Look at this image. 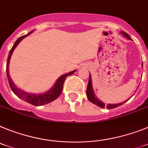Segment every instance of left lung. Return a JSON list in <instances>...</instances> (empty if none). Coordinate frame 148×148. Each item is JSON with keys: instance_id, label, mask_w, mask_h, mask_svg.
<instances>
[{"instance_id": "left-lung-1", "label": "left lung", "mask_w": 148, "mask_h": 148, "mask_svg": "<svg viewBox=\"0 0 148 148\" xmlns=\"http://www.w3.org/2000/svg\"><path fill=\"white\" fill-rule=\"evenodd\" d=\"M121 33H122V34L124 35V36L127 37L128 39H131V38L129 36V35H128L127 33H125V32L121 31ZM89 75H90L89 79H88V86H87V89H86V96H87V98L88 99V101H89L90 102H92V103H94V104L97 105V106H100V107L101 108H104L105 106H106V109H108V110H111V109H114V108H116L119 106H121L122 104H124V103L127 102V101L130 99L129 98L128 100L124 101V102L120 103H117V104H110V103H109V104H107V106H105L104 103H103L101 100H99V99L96 97L95 95L94 90L93 88H92V78H91V74H90V73H89Z\"/></svg>"}]
</instances>
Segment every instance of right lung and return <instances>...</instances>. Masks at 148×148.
<instances>
[{
	"instance_id": "right-lung-1",
	"label": "right lung",
	"mask_w": 148,
	"mask_h": 148,
	"mask_svg": "<svg viewBox=\"0 0 148 148\" xmlns=\"http://www.w3.org/2000/svg\"><path fill=\"white\" fill-rule=\"evenodd\" d=\"M32 32L33 31L29 32V33H28V34H27V35L19 37L17 40H16V42H15V44L13 45V46H12V47L11 48V50H10L8 58H7V62H6V75H7V78H8L9 84H10V88H11V89H12V91L14 92L15 95H16L19 98L22 99L23 101H26L27 103H30V104L32 105H34V106H38L47 104V103H49L52 102V101H53L54 100H56V99L61 95L62 88H63V83L64 81H65V78H66L68 76L74 74L76 71V70L60 76V77L57 79V80H56L54 86H53L51 89H49L48 91L45 92V93L38 94V95L28 93V92H24L23 90L18 88V87L15 85V83H13V81H12V79H11V77H10V73H9V63H10V57L12 56V52H13V51L15 50V47H17V45L19 44V42L22 40L23 38L27 37L28 35H29V34H31Z\"/></svg>"
}]
</instances>
